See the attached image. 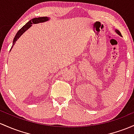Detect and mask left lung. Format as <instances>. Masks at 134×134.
<instances>
[{
  "instance_id": "1",
  "label": "left lung",
  "mask_w": 134,
  "mask_h": 134,
  "mask_svg": "<svg viewBox=\"0 0 134 134\" xmlns=\"http://www.w3.org/2000/svg\"><path fill=\"white\" fill-rule=\"evenodd\" d=\"M116 33L118 34H119V35H120V36H121V33H120V32L119 31V30H116Z\"/></svg>"
}]
</instances>
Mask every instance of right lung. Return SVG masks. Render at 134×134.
Returning a JSON list of instances; mask_svg holds the SVG:
<instances>
[{
    "instance_id": "add662e5",
    "label": "right lung",
    "mask_w": 134,
    "mask_h": 134,
    "mask_svg": "<svg viewBox=\"0 0 134 134\" xmlns=\"http://www.w3.org/2000/svg\"><path fill=\"white\" fill-rule=\"evenodd\" d=\"M49 20V18L48 17H39V18H32L31 20H30L27 23H26L21 29L19 30V31L17 32V34H16L15 37H14V39H13V46L11 47V49H12L13 46L14 45V44L16 43V41L20 38V37L26 31V30L29 29L30 26H32V24H36V23H42V22H45L46 21Z\"/></svg>"
}]
</instances>
